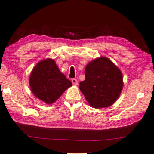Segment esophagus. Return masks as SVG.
<instances>
[{"label": "esophagus", "mask_w": 154, "mask_h": 154, "mask_svg": "<svg viewBox=\"0 0 154 154\" xmlns=\"http://www.w3.org/2000/svg\"><path fill=\"white\" fill-rule=\"evenodd\" d=\"M71 82H72V84L75 85H77L78 84V81H77V79H75V78H73V79H72Z\"/></svg>", "instance_id": "34e87169"}]
</instances>
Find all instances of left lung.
I'll return each mask as SVG.
<instances>
[{
  "mask_svg": "<svg viewBox=\"0 0 154 154\" xmlns=\"http://www.w3.org/2000/svg\"><path fill=\"white\" fill-rule=\"evenodd\" d=\"M85 79L79 89L91 106L108 107L116 102L123 87L122 75L118 67L105 57L90 62L85 70Z\"/></svg>",
  "mask_w": 154,
  "mask_h": 154,
  "instance_id": "obj_1",
  "label": "left lung"
}]
</instances>
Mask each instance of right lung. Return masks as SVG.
Returning <instances> with one entry per match:
<instances>
[{
    "label": "right lung",
    "mask_w": 154,
    "mask_h": 154,
    "mask_svg": "<svg viewBox=\"0 0 154 154\" xmlns=\"http://www.w3.org/2000/svg\"><path fill=\"white\" fill-rule=\"evenodd\" d=\"M31 90L47 104L58 99L72 83L60 71L54 60L47 59L36 65L30 76Z\"/></svg>",
    "instance_id": "obj_1"
}]
</instances>
